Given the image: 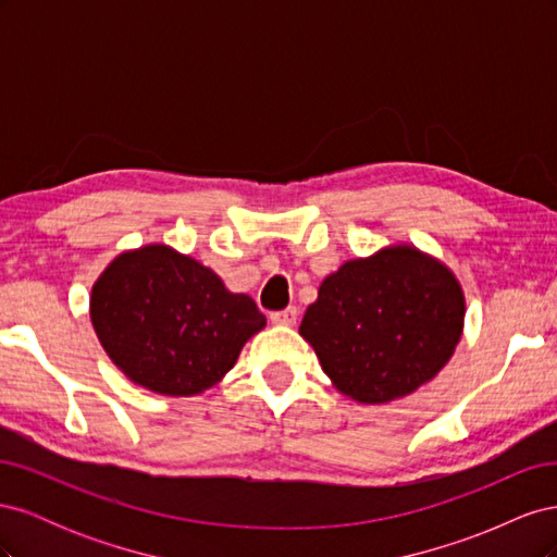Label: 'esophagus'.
<instances>
[{
    "label": "esophagus",
    "mask_w": 557,
    "mask_h": 557,
    "mask_svg": "<svg viewBox=\"0 0 557 557\" xmlns=\"http://www.w3.org/2000/svg\"><path fill=\"white\" fill-rule=\"evenodd\" d=\"M269 320H272L274 325H295L297 323V309L295 307H288V309H283V311H274V313H269Z\"/></svg>",
    "instance_id": "1"
}]
</instances>
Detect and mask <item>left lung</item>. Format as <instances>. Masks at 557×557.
<instances>
[{
    "label": "left lung",
    "instance_id": "left-lung-1",
    "mask_svg": "<svg viewBox=\"0 0 557 557\" xmlns=\"http://www.w3.org/2000/svg\"><path fill=\"white\" fill-rule=\"evenodd\" d=\"M462 327L460 281L442 260L395 244L344 262L320 283L299 334L344 397L387 404L442 372Z\"/></svg>",
    "mask_w": 557,
    "mask_h": 557
}]
</instances>
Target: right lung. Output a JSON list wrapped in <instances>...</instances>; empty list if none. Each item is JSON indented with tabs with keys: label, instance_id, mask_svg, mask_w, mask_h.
I'll use <instances>...</instances> for the list:
<instances>
[{
	"label": "right lung",
	"instance_id": "1",
	"mask_svg": "<svg viewBox=\"0 0 557 557\" xmlns=\"http://www.w3.org/2000/svg\"><path fill=\"white\" fill-rule=\"evenodd\" d=\"M90 320L121 372L164 397L209 391L267 318L209 267L164 244L115 256L92 285Z\"/></svg>",
	"mask_w": 557,
	"mask_h": 557
}]
</instances>
